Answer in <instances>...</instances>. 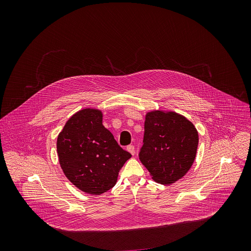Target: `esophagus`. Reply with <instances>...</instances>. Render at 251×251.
<instances>
[{
	"label": "esophagus",
	"instance_id": "1",
	"mask_svg": "<svg viewBox=\"0 0 251 251\" xmlns=\"http://www.w3.org/2000/svg\"><path fill=\"white\" fill-rule=\"evenodd\" d=\"M126 150L132 154V155H134V153H135V148H134V146H132V145H129V146H127L126 147Z\"/></svg>",
	"mask_w": 251,
	"mask_h": 251
}]
</instances>
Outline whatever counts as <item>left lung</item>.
Segmentation results:
<instances>
[{
    "label": "left lung",
    "instance_id": "obj_1",
    "mask_svg": "<svg viewBox=\"0 0 251 251\" xmlns=\"http://www.w3.org/2000/svg\"><path fill=\"white\" fill-rule=\"evenodd\" d=\"M139 159L152 179L170 184L183 177L194 162L198 132L191 122L175 112L146 115Z\"/></svg>",
    "mask_w": 251,
    "mask_h": 251
}]
</instances>
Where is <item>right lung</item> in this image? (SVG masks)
I'll use <instances>...</instances> for the list:
<instances>
[{"label":"right lung","mask_w":251,"mask_h":251,"mask_svg":"<svg viewBox=\"0 0 251 251\" xmlns=\"http://www.w3.org/2000/svg\"><path fill=\"white\" fill-rule=\"evenodd\" d=\"M61 167L80 190L100 195L111 189L131 154L123 150L102 125V113L83 109L67 122L58 136Z\"/></svg>","instance_id":"right-lung-1"}]
</instances>
